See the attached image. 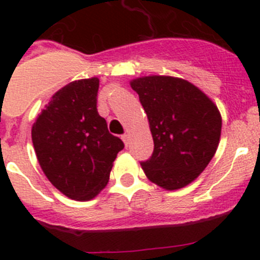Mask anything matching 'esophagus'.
<instances>
[{"label":"esophagus","mask_w":260,"mask_h":260,"mask_svg":"<svg viewBox=\"0 0 260 260\" xmlns=\"http://www.w3.org/2000/svg\"><path fill=\"white\" fill-rule=\"evenodd\" d=\"M122 141L126 146H128V142H130V135H128V133H125V134L122 135Z\"/></svg>","instance_id":"esophagus-1"}]
</instances>
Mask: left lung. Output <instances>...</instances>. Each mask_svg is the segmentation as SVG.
Wrapping results in <instances>:
<instances>
[{
	"instance_id": "obj_1",
	"label": "left lung",
	"mask_w": 260,
	"mask_h": 260,
	"mask_svg": "<svg viewBox=\"0 0 260 260\" xmlns=\"http://www.w3.org/2000/svg\"><path fill=\"white\" fill-rule=\"evenodd\" d=\"M130 84L139 95L153 138L152 155L141 162L147 178L167 190L189 185L217 150L219 109L198 87L180 78L153 75Z\"/></svg>"
}]
</instances>
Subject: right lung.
Returning <instances> with one entry per match:
<instances>
[{
	"instance_id": "1",
	"label": "right lung",
	"mask_w": 260,
	"mask_h": 260,
	"mask_svg": "<svg viewBox=\"0 0 260 260\" xmlns=\"http://www.w3.org/2000/svg\"><path fill=\"white\" fill-rule=\"evenodd\" d=\"M99 79L71 82L53 95L32 126L41 169L54 187L75 201H89L107 186L123 142L98 113Z\"/></svg>"
}]
</instances>
